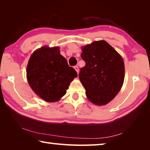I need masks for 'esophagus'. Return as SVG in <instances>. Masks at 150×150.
<instances>
[{
    "label": "esophagus",
    "instance_id": "esophagus-1",
    "mask_svg": "<svg viewBox=\"0 0 150 150\" xmlns=\"http://www.w3.org/2000/svg\"><path fill=\"white\" fill-rule=\"evenodd\" d=\"M74 69H75V70L76 71H77V73H79V69L78 66H75Z\"/></svg>",
    "mask_w": 150,
    "mask_h": 150
}]
</instances>
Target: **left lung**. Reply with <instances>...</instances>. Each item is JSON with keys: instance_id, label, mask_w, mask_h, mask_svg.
<instances>
[{"instance_id": "obj_1", "label": "left lung", "mask_w": 150, "mask_h": 150, "mask_svg": "<svg viewBox=\"0 0 150 150\" xmlns=\"http://www.w3.org/2000/svg\"><path fill=\"white\" fill-rule=\"evenodd\" d=\"M85 67L79 79L91 103L103 106L113 99L123 85L125 68L124 60L111 45L99 40L81 47Z\"/></svg>"}]
</instances>
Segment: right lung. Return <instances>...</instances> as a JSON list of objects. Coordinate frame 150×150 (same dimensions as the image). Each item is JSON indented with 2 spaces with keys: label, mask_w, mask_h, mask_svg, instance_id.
I'll list each match as a JSON object with an SVG mask.
<instances>
[{
  "label": "right lung",
  "mask_w": 150,
  "mask_h": 150,
  "mask_svg": "<svg viewBox=\"0 0 150 150\" xmlns=\"http://www.w3.org/2000/svg\"><path fill=\"white\" fill-rule=\"evenodd\" d=\"M58 46L44 45L35 50L26 68L28 83L32 91L45 101L55 103L64 96L77 73L60 54Z\"/></svg>",
  "instance_id": "add662e5"
}]
</instances>
